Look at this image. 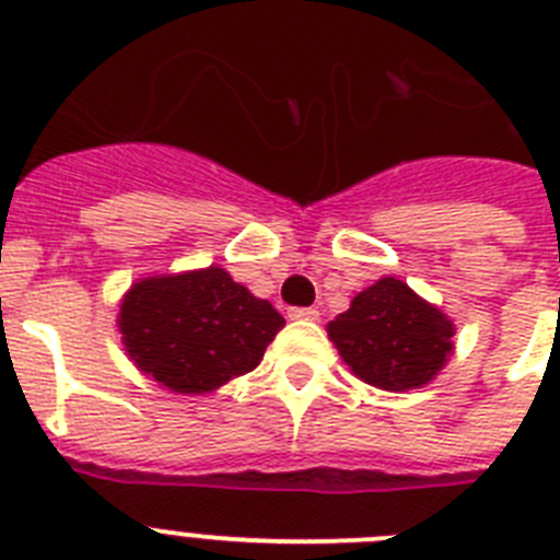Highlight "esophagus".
<instances>
[{
    "label": "esophagus",
    "mask_w": 560,
    "mask_h": 560,
    "mask_svg": "<svg viewBox=\"0 0 560 560\" xmlns=\"http://www.w3.org/2000/svg\"><path fill=\"white\" fill-rule=\"evenodd\" d=\"M289 316L291 319H308V323H314V319H319V311L316 308H291Z\"/></svg>",
    "instance_id": "obj_1"
}]
</instances>
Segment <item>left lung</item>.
Segmentation results:
<instances>
[{
    "instance_id": "left-lung-1",
    "label": "left lung",
    "mask_w": 560,
    "mask_h": 560,
    "mask_svg": "<svg viewBox=\"0 0 560 560\" xmlns=\"http://www.w3.org/2000/svg\"><path fill=\"white\" fill-rule=\"evenodd\" d=\"M328 336L361 381L393 393L423 387L454 348L446 314L395 277L355 294L350 308L328 325Z\"/></svg>"
}]
</instances>
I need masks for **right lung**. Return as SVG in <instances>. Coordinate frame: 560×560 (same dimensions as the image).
Segmentation results:
<instances>
[{"label":"right lung","mask_w":560,"mask_h":560,"mask_svg":"<svg viewBox=\"0 0 560 560\" xmlns=\"http://www.w3.org/2000/svg\"><path fill=\"white\" fill-rule=\"evenodd\" d=\"M285 319L224 269L133 283L120 305L126 350L173 393L199 395L255 370Z\"/></svg>","instance_id":"obj_1"}]
</instances>
